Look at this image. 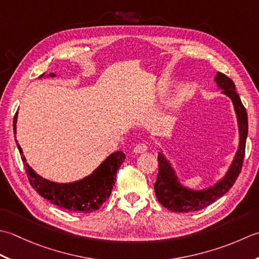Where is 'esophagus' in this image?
Returning <instances> with one entry per match:
<instances>
[{
  "mask_svg": "<svg viewBox=\"0 0 259 259\" xmlns=\"http://www.w3.org/2000/svg\"><path fill=\"white\" fill-rule=\"evenodd\" d=\"M147 151V145L145 143H140L134 147V153L135 154H141V153Z\"/></svg>",
  "mask_w": 259,
  "mask_h": 259,
  "instance_id": "esophagus-1",
  "label": "esophagus"
}]
</instances>
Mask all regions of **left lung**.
<instances>
[{
	"mask_svg": "<svg viewBox=\"0 0 259 259\" xmlns=\"http://www.w3.org/2000/svg\"><path fill=\"white\" fill-rule=\"evenodd\" d=\"M214 81L218 88L223 91V94L229 97L233 102L239 131L238 150H237L234 160L225 177L213 186L202 190L189 189L181 184L170 161L162 152H159V156H157L159 173H157L156 182L154 183L155 194L163 207L173 211V212H190V211H198L208 207L229 191L241 171L248 134L246 108L241 103L239 95L236 93L234 81L229 77L224 75L223 72H217Z\"/></svg>",
	"mask_w": 259,
	"mask_h": 259,
	"instance_id": "8db88e82",
	"label": "left lung"
}]
</instances>
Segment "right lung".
I'll list each match as a JSON object with an SVG mask.
<instances>
[{"instance_id":"1","label":"right lung","mask_w":259,"mask_h":259,"mask_svg":"<svg viewBox=\"0 0 259 259\" xmlns=\"http://www.w3.org/2000/svg\"><path fill=\"white\" fill-rule=\"evenodd\" d=\"M44 76L45 73L39 78ZM48 77H56V75L49 73ZM17 120L18 112L13 119L14 135L17 134ZM15 143L22 154V149L17 140ZM21 159L24 163L30 184L41 197L59 208H65L73 212L89 213L99 209L109 198L112 189L115 186L116 173L125 160V154L122 151L112 153L92 174L81 180L70 183H57L47 180L29 166L24 155Z\"/></svg>"}]
</instances>
